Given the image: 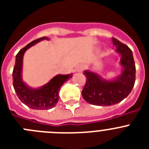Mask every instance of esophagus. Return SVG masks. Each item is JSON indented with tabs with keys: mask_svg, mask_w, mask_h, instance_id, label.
Returning a JSON list of instances; mask_svg holds the SVG:
<instances>
[{
	"mask_svg": "<svg viewBox=\"0 0 149 149\" xmlns=\"http://www.w3.org/2000/svg\"><path fill=\"white\" fill-rule=\"evenodd\" d=\"M84 70V65H79L76 67L75 68V71L77 72H82Z\"/></svg>",
	"mask_w": 149,
	"mask_h": 149,
	"instance_id": "esophagus-1",
	"label": "esophagus"
}]
</instances>
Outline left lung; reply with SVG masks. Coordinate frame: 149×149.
<instances>
[{
    "mask_svg": "<svg viewBox=\"0 0 149 149\" xmlns=\"http://www.w3.org/2000/svg\"><path fill=\"white\" fill-rule=\"evenodd\" d=\"M116 51L121 55L120 65L122 71L120 75L113 81L105 80L98 74L84 71L86 84L82 90L84 100L96 106H111L119 103L132 90L136 80V67L132 51L126 45L113 38Z\"/></svg>",
    "mask_w": 149,
    "mask_h": 149,
    "instance_id": "obj_1",
    "label": "left lung"
}]
</instances>
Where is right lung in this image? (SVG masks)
Returning <instances> with one entry per match:
<instances>
[{
    "mask_svg": "<svg viewBox=\"0 0 149 149\" xmlns=\"http://www.w3.org/2000/svg\"><path fill=\"white\" fill-rule=\"evenodd\" d=\"M48 37L36 39L21 49L15 56V64L13 72V87L22 103L33 110H49L56 106L59 100V91L64 82L72 77L70 74H57L44 86L38 89L29 87L22 81V71L23 56L30 47Z\"/></svg>",
    "mask_w": 149,
    "mask_h": 149,
    "instance_id": "add662e5",
    "label": "right lung"
}]
</instances>
